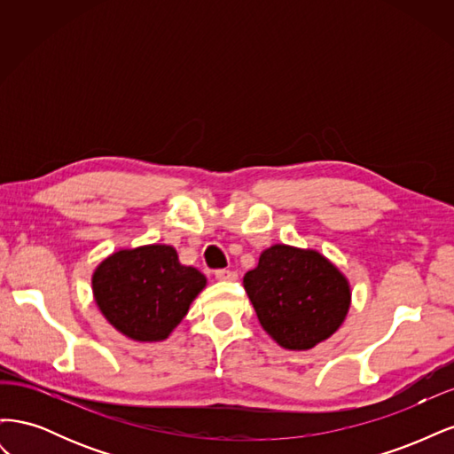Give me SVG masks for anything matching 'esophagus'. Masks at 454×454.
<instances>
[{
	"mask_svg": "<svg viewBox=\"0 0 454 454\" xmlns=\"http://www.w3.org/2000/svg\"><path fill=\"white\" fill-rule=\"evenodd\" d=\"M239 274L235 270H229V269H217L215 270V278L217 280H223V282H232L237 280Z\"/></svg>",
	"mask_w": 454,
	"mask_h": 454,
	"instance_id": "esophagus-1",
	"label": "esophagus"
}]
</instances>
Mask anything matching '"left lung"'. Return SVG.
I'll return each instance as SVG.
<instances>
[{
	"label": "left lung",
	"instance_id": "obj_1",
	"mask_svg": "<svg viewBox=\"0 0 454 454\" xmlns=\"http://www.w3.org/2000/svg\"><path fill=\"white\" fill-rule=\"evenodd\" d=\"M259 324L290 350H309L332 337L350 307V286L342 272L314 250L277 244L244 274Z\"/></svg>",
	"mask_w": 454,
	"mask_h": 454
}]
</instances>
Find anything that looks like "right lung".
I'll use <instances>...</instances> for the list:
<instances>
[{
	"instance_id": "1",
	"label": "right lung",
	"mask_w": 454,
	"mask_h": 454,
	"mask_svg": "<svg viewBox=\"0 0 454 454\" xmlns=\"http://www.w3.org/2000/svg\"><path fill=\"white\" fill-rule=\"evenodd\" d=\"M204 286V274L182 265L164 244L115 252L92 274L96 305L106 320L142 342L167 339Z\"/></svg>"
}]
</instances>
